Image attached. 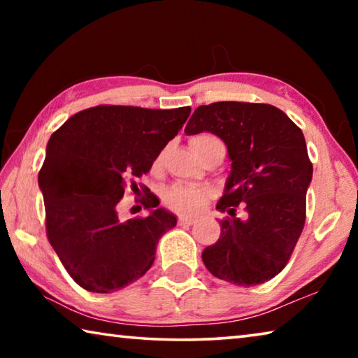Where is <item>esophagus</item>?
Wrapping results in <instances>:
<instances>
[{
	"label": "esophagus",
	"mask_w": 358,
	"mask_h": 358,
	"mask_svg": "<svg viewBox=\"0 0 358 358\" xmlns=\"http://www.w3.org/2000/svg\"><path fill=\"white\" fill-rule=\"evenodd\" d=\"M194 220L191 217H178V226H192Z\"/></svg>",
	"instance_id": "34e87169"
}]
</instances>
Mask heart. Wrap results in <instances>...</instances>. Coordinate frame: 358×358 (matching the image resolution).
<instances>
[{
    "mask_svg": "<svg viewBox=\"0 0 358 358\" xmlns=\"http://www.w3.org/2000/svg\"><path fill=\"white\" fill-rule=\"evenodd\" d=\"M191 147L201 157L208 148L224 147V143L216 136L203 132V134H197L191 138ZM162 157H164V153L156 157V166L161 164ZM208 199L210 191L207 187L187 183H175L162 192V201H164L166 207L181 216H194L201 213L205 205H207Z\"/></svg>",
    "mask_w": 358,
    "mask_h": 358,
    "instance_id": "heart-1",
    "label": "heart"
}]
</instances>
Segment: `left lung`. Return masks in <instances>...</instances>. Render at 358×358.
<instances>
[{
  "mask_svg": "<svg viewBox=\"0 0 358 358\" xmlns=\"http://www.w3.org/2000/svg\"><path fill=\"white\" fill-rule=\"evenodd\" d=\"M203 131L221 137L232 159L216 205L227 216L220 238L203 250V264L237 286L270 281L287 265L306 220L313 164L303 132L275 106L237 101L197 107L185 132Z\"/></svg>",
  "mask_w": 358,
  "mask_h": 358,
  "instance_id": "obj_1",
  "label": "left lung"
}]
</instances>
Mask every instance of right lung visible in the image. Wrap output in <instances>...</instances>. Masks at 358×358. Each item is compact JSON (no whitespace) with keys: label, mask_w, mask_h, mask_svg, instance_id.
<instances>
[{"label":"right lung","mask_w":358,"mask_h":358,"mask_svg":"<svg viewBox=\"0 0 358 358\" xmlns=\"http://www.w3.org/2000/svg\"><path fill=\"white\" fill-rule=\"evenodd\" d=\"M191 107L155 110L132 106L85 108L53 132L39 187L47 238L66 271L88 292L110 294L142 278L155 262L156 245L177 217L147 186L148 216L120 221L124 189L150 172Z\"/></svg>","instance_id":"1"}]
</instances>
